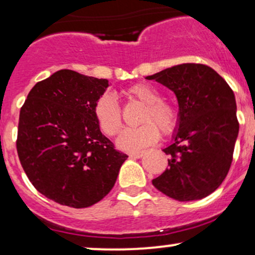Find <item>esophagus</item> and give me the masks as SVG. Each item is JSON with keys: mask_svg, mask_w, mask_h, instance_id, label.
I'll return each mask as SVG.
<instances>
[{"mask_svg": "<svg viewBox=\"0 0 255 255\" xmlns=\"http://www.w3.org/2000/svg\"><path fill=\"white\" fill-rule=\"evenodd\" d=\"M130 157L133 158H141L142 156H144V151H140V152H131V153H129Z\"/></svg>", "mask_w": 255, "mask_h": 255, "instance_id": "1", "label": "esophagus"}]
</instances>
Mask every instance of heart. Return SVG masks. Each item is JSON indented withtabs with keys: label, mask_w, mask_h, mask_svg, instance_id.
Masks as SVG:
<instances>
[{
	"label": "heart",
	"mask_w": 255,
	"mask_h": 255,
	"mask_svg": "<svg viewBox=\"0 0 255 255\" xmlns=\"http://www.w3.org/2000/svg\"><path fill=\"white\" fill-rule=\"evenodd\" d=\"M128 98L145 104L139 127L127 128L118 137V146L125 151H139L154 144L159 139L160 127L163 134L168 135L176 129L180 114L176 105L163 101L160 92L150 84H134L125 90ZM93 114L97 124L107 135H115L122 127V113L118 99L111 93H104L96 101Z\"/></svg>",
	"instance_id": "obj_1"
}]
</instances>
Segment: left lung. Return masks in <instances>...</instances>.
I'll return each instance as SVG.
<instances>
[{
    "mask_svg": "<svg viewBox=\"0 0 255 255\" xmlns=\"http://www.w3.org/2000/svg\"><path fill=\"white\" fill-rule=\"evenodd\" d=\"M146 79L175 93L180 114L171 144L163 148L169 168L152 183L177 201L207 197L233 162L239 135L233 90L215 69L199 63L178 64Z\"/></svg>",
    "mask_w": 255,
    "mask_h": 255,
    "instance_id": "1",
    "label": "left lung"
}]
</instances>
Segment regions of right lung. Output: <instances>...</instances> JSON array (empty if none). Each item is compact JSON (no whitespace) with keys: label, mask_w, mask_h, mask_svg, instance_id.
Segmentation results:
<instances>
[{"label":"right lung","mask_w":255,"mask_h":255,"mask_svg":"<svg viewBox=\"0 0 255 255\" xmlns=\"http://www.w3.org/2000/svg\"><path fill=\"white\" fill-rule=\"evenodd\" d=\"M108 87L107 79L61 69L34 85L20 110V163L55 203L83 209L101 201L128 158L102 134L93 114Z\"/></svg>","instance_id":"right-lung-1"}]
</instances>
